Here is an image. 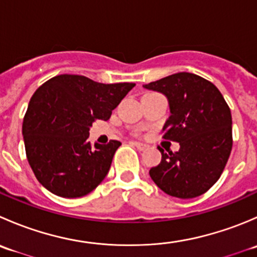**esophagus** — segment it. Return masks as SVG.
<instances>
[{
    "instance_id": "34e87169",
    "label": "esophagus",
    "mask_w": 257,
    "mask_h": 257,
    "mask_svg": "<svg viewBox=\"0 0 257 257\" xmlns=\"http://www.w3.org/2000/svg\"><path fill=\"white\" fill-rule=\"evenodd\" d=\"M133 145L137 148V149L142 150V152H143V150H145V149H148V145L147 144L139 143V142H133Z\"/></svg>"
}]
</instances>
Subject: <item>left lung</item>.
Wrapping results in <instances>:
<instances>
[{"instance_id":"8db88e82","label":"left lung","mask_w":257,"mask_h":257,"mask_svg":"<svg viewBox=\"0 0 257 257\" xmlns=\"http://www.w3.org/2000/svg\"><path fill=\"white\" fill-rule=\"evenodd\" d=\"M144 88L167 95L172 115L163 139L178 142L179 152L162 153L150 178L170 196L191 199L206 193L221 177L232 148L231 112L220 90L208 79L180 72Z\"/></svg>"}]
</instances>
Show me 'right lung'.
<instances>
[{"instance_id": "add662e5", "label": "right lung", "mask_w": 257, "mask_h": 257, "mask_svg": "<svg viewBox=\"0 0 257 257\" xmlns=\"http://www.w3.org/2000/svg\"><path fill=\"white\" fill-rule=\"evenodd\" d=\"M134 85L61 74L36 90L22 133L28 163L47 190L62 198H80L102 183L121 143L92 145L89 126L98 119L108 120Z\"/></svg>"}]
</instances>
